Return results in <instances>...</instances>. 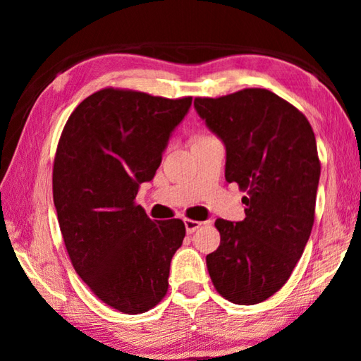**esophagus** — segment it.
<instances>
[{
  "label": "esophagus",
  "instance_id": "esophagus-1",
  "mask_svg": "<svg viewBox=\"0 0 361 361\" xmlns=\"http://www.w3.org/2000/svg\"><path fill=\"white\" fill-rule=\"evenodd\" d=\"M185 226H186V232L188 234H192V232L197 231L200 226H202V223L200 221H195V219H185Z\"/></svg>",
  "mask_w": 361,
  "mask_h": 361
}]
</instances>
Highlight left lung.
I'll list each match as a JSON object with an SVG mask.
<instances>
[{
    "label": "left lung",
    "mask_w": 361,
    "mask_h": 361,
    "mask_svg": "<svg viewBox=\"0 0 361 361\" xmlns=\"http://www.w3.org/2000/svg\"><path fill=\"white\" fill-rule=\"evenodd\" d=\"M194 106L226 146V181L247 192L243 221H215L221 242L207 269L228 301L262 302L290 279L312 231L320 180L314 130L267 89L197 97Z\"/></svg>",
    "instance_id": "left-lung-1"
}]
</instances>
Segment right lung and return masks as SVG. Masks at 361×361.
Segmentation results:
<instances>
[{"label": "right lung", "mask_w": 361, "mask_h": 361, "mask_svg": "<svg viewBox=\"0 0 361 361\" xmlns=\"http://www.w3.org/2000/svg\"><path fill=\"white\" fill-rule=\"evenodd\" d=\"M191 102L102 89L79 103L59 140L52 192L66 252L94 295L122 314H143L167 295L185 223L152 221L135 197Z\"/></svg>", "instance_id": "obj_1"}]
</instances>
